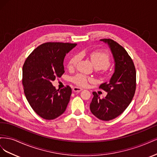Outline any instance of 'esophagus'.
I'll list each match as a JSON object with an SVG mask.
<instances>
[{
	"instance_id": "obj_1",
	"label": "esophagus",
	"mask_w": 157,
	"mask_h": 157,
	"mask_svg": "<svg viewBox=\"0 0 157 157\" xmlns=\"http://www.w3.org/2000/svg\"><path fill=\"white\" fill-rule=\"evenodd\" d=\"M73 90L74 92H80V91H82V88H79V87H74Z\"/></svg>"
}]
</instances>
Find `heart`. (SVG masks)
I'll use <instances>...</instances> for the list:
<instances>
[{
  "instance_id": "heart-1",
  "label": "heart",
  "mask_w": 157,
  "mask_h": 157,
  "mask_svg": "<svg viewBox=\"0 0 157 157\" xmlns=\"http://www.w3.org/2000/svg\"><path fill=\"white\" fill-rule=\"evenodd\" d=\"M90 58L95 68L99 69H106L111 63L109 56L105 52L94 51L90 54ZM78 59V56L75 55L70 59L68 62V68L73 69L77 64ZM89 77L82 74H78L72 78V81L78 86H86L88 82L90 80Z\"/></svg>"
}]
</instances>
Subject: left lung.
I'll return each mask as SVG.
<instances>
[{
  "mask_svg": "<svg viewBox=\"0 0 157 157\" xmlns=\"http://www.w3.org/2000/svg\"><path fill=\"white\" fill-rule=\"evenodd\" d=\"M107 44L112 53L115 71L109 82L100 85L107 92L100 98L94 92V98L90 105L93 115L102 121L114 119L124 111L134 96L136 86V72L134 63L126 50L111 39H101Z\"/></svg>",
  "mask_w": 157,
  "mask_h": 157,
  "instance_id": "1",
  "label": "left lung"
}]
</instances>
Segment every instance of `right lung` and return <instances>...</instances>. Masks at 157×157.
<instances>
[{
  "instance_id": "right-lung-1",
  "label": "right lung",
  "mask_w": 157,
  "mask_h": 157,
  "mask_svg": "<svg viewBox=\"0 0 157 157\" xmlns=\"http://www.w3.org/2000/svg\"><path fill=\"white\" fill-rule=\"evenodd\" d=\"M77 44L46 42L38 46L26 59L22 83L27 100L34 111L46 120H53L65 112L71 88L56 90L52 82L64 73L63 61Z\"/></svg>"
}]
</instances>
